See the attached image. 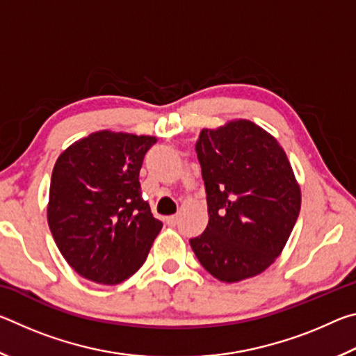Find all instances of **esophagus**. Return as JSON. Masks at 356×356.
Segmentation results:
<instances>
[{"instance_id":"34e87169","label":"esophagus","mask_w":356,"mask_h":356,"mask_svg":"<svg viewBox=\"0 0 356 356\" xmlns=\"http://www.w3.org/2000/svg\"><path fill=\"white\" fill-rule=\"evenodd\" d=\"M177 220H179V216H177V215H171V216H168V218H166L168 226H176V225H177Z\"/></svg>"}]
</instances>
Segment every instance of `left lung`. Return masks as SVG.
<instances>
[{
  "label": "left lung",
  "instance_id": "1",
  "mask_svg": "<svg viewBox=\"0 0 356 356\" xmlns=\"http://www.w3.org/2000/svg\"><path fill=\"white\" fill-rule=\"evenodd\" d=\"M196 155L209 225L190 238L197 261L222 282L262 273L275 262L300 213V188L286 152L250 120L204 129Z\"/></svg>",
  "mask_w": 356,
  "mask_h": 356
}]
</instances>
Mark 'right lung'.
Listing matches in <instances>:
<instances>
[{
	"mask_svg": "<svg viewBox=\"0 0 356 356\" xmlns=\"http://www.w3.org/2000/svg\"><path fill=\"white\" fill-rule=\"evenodd\" d=\"M154 136L95 131L59 155L48 226L65 261L99 284H119L141 267L163 222L143 197L140 170Z\"/></svg>",
	"mask_w": 356,
	"mask_h": 356,
	"instance_id": "right-lung-1",
	"label": "right lung"
}]
</instances>
